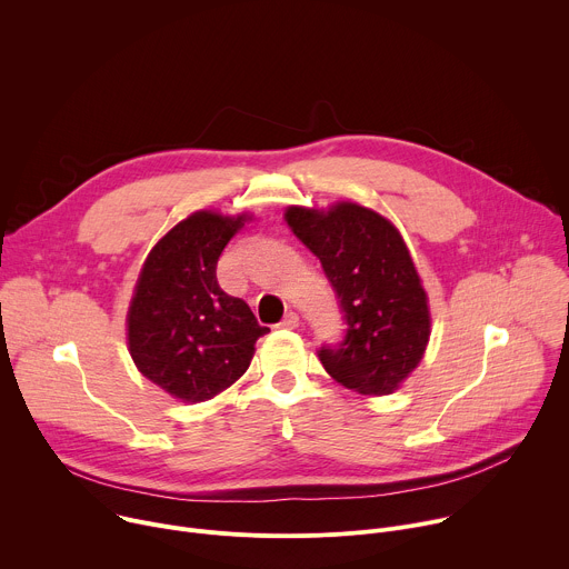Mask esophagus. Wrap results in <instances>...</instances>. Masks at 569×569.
Segmentation results:
<instances>
[{"instance_id": "1", "label": "esophagus", "mask_w": 569, "mask_h": 569, "mask_svg": "<svg viewBox=\"0 0 569 569\" xmlns=\"http://www.w3.org/2000/svg\"><path fill=\"white\" fill-rule=\"evenodd\" d=\"M279 327H281V329H288V331L297 329V327H299V315H297V312H288V315L279 321Z\"/></svg>"}]
</instances>
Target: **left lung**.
Segmentation results:
<instances>
[{
  "mask_svg": "<svg viewBox=\"0 0 569 569\" xmlns=\"http://www.w3.org/2000/svg\"><path fill=\"white\" fill-rule=\"evenodd\" d=\"M286 222L319 259L347 321L345 340L317 351L323 369L362 396L391 393L430 340L428 295L402 236L356 202L288 207Z\"/></svg>",
  "mask_w": 569,
  "mask_h": 569,
  "instance_id": "left-lung-1",
  "label": "left lung"
}]
</instances>
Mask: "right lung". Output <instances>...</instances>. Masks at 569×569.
<instances>
[{
    "mask_svg": "<svg viewBox=\"0 0 569 569\" xmlns=\"http://www.w3.org/2000/svg\"><path fill=\"white\" fill-rule=\"evenodd\" d=\"M250 216L196 211L150 250L128 308V351L137 369L182 402H202L248 371L270 333L250 306L227 295L216 266Z\"/></svg>",
    "mask_w": 569,
    "mask_h": 569,
    "instance_id": "obj_1",
    "label": "right lung"
}]
</instances>
